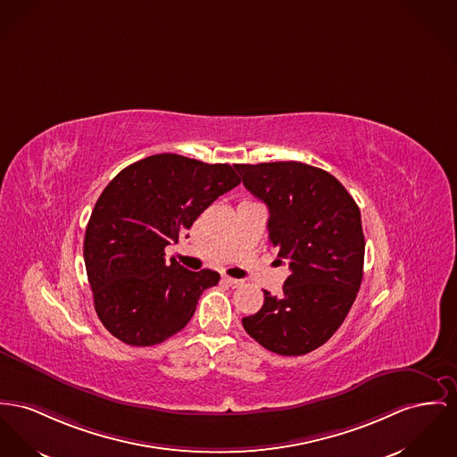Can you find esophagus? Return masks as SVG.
Segmentation results:
<instances>
[{"label":"esophagus","mask_w":457,"mask_h":457,"mask_svg":"<svg viewBox=\"0 0 457 457\" xmlns=\"http://www.w3.org/2000/svg\"><path fill=\"white\" fill-rule=\"evenodd\" d=\"M221 280H223L227 286H230V287H239V286L243 284V280L234 278V277H228V275H223V277H221Z\"/></svg>","instance_id":"obj_1"}]
</instances>
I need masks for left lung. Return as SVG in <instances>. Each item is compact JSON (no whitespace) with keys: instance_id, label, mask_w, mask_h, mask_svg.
<instances>
[{"instance_id":"1","label":"left lung","mask_w":457,"mask_h":457,"mask_svg":"<svg viewBox=\"0 0 457 457\" xmlns=\"http://www.w3.org/2000/svg\"><path fill=\"white\" fill-rule=\"evenodd\" d=\"M244 187L269 208V239L291 274L282 293L244 317L245 333L277 355L324 345L357 298L364 269L361 210L320 168L296 161L236 164Z\"/></svg>"}]
</instances>
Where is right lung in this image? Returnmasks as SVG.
<instances>
[{"mask_svg":"<svg viewBox=\"0 0 457 457\" xmlns=\"http://www.w3.org/2000/svg\"><path fill=\"white\" fill-rule=\"evenodd\" d=\"M241 183L234 166L155 154L120 171L100 194L85 234V265L104 328L131 346H153L192 319L220 274L192 272L164 247L179 243L221 194Z\"/></svg>","mask_w":457,"mask_h":457,"instance_id":"right-lung-1","label":"right lung"}]
</instances>
